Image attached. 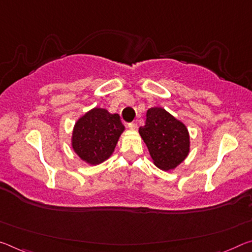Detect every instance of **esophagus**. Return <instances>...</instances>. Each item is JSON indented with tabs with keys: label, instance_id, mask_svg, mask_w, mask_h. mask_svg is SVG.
<instances>
[{
	"label": "esophagus",
	"instance_id": "34e87169",
	"mask_svg": "<svg viewBox=\"0 0 252 252\" xmlns=\"http://www.w3.org/2000/svg\"><path fill=\"white\" fill-rule=\"evenodd\" d=\"M127 127H129L130 130H135L138 127V123L137 122H131L127 125Z\"/></svg>",
	"mask_w": 252,
	"mask_h": 252
}]
</instances>
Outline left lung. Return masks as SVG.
Returning a JSON list of instances; mask_svg holds the SVG:
<instances>
[{
    "label": "left lung",
    "instance_id": "8db88e82",
    "mask_svg": "<svg viewBox=\"0 0 252 252\" xmlns=\"http://www.w3.org/2000/svg\"><path fill=\"white\" fill-rule=\"evenodd\" d=\"M139 133L154 163L161 170L176 168L189 156V130L162 107H151L147 111L146 125L139 127Z\"/></svg>",
    "mask_w": 252,
    "mask_h": 252
}]
</instances>
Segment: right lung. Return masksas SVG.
<instances>
[{
    "mask_svg": "<svg viewBox=\"0 0 252 252\" xmlns=\"http://www.w3.org/2000/svg\"><path fill=\"white\" fill-rule=\"evenodd\" d=\"M123 131L119 114L94 107L75 123L71 147L83 161L98 165L113 154Z\"/></svg>",
    "mask_w": 252,
    "mask_h": 252,
    "instance_id": "1",
    "label": "right lung"
}]
</instances>
